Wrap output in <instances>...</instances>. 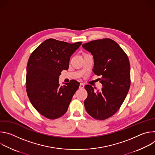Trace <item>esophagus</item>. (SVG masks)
<instances>
[{"instance_id":"esophagus-1","label":"esophagus","mask_w":155,"mask_h":155,"mask_svg":"<svg viewBox=\"0 0 155 155\" xmlns=\"http://www.w3.org/2000/svg\"><path fill=\"white\" fill-rule=\"evenodd\" d=\"M84 84L83 83H80V89H83V88L84 87Z\"/></svg>"}]
</instances>
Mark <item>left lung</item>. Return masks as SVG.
I'll use <instances>...</instances> for the list:
<instances>
[{
	"label": "left lung",
	"instance_id": "left-lung-1",
	"mask_svg": "<svg viewBox=\"0 0 155 155\" xmlns=\"http://www.w3.org/2000/svg\"><path fill=\"white\" fill-rule=\"evenodd\" d=\"M94 58L93 71L102 84L95 91L89 84L84 86L87 97L85 109L93 118L105 120L114 115L122 105L130 84V64L126 54L118 44L110 38L91 41L82 45Z\"/></svg>",
	"mask_w": 155,
	"mask_h": 155
}]
</instances>
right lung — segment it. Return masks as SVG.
Returning <instances> with one entry per match:
<instances>
[{"label":"right lung","instance_id":"obj_1","mask_svg":"<svg viewBox=\"0 0 155 155\" xmlns=\"http://www.w3.org/2000/svg\"><path fill=\"white\" fill-rule=\"evenodd\" d=\"M82 42L69 43L49 38L32 53L27 64L26 91L37 112L54 120L64 115L80 83L72 80L60 86L59 75L68 70L71 56Z\"/></svg>","mask_w":155,"mask_h":155}]
</instances>
